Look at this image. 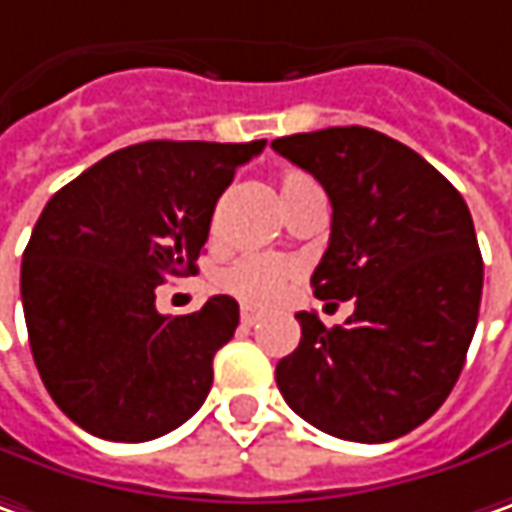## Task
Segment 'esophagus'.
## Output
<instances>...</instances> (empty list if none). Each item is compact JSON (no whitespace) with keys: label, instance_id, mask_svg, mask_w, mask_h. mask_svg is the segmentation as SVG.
I'll list each match as a JSON object with an SVG mask.
<instances>
[{"label":"esophagus","instance_id":"esophagus-1","mask_svg":"<svg viewBox=\"0 0 512 512\" xmlns=\"http://www.w3.org/2000/svg\"><path fill=\"white\" fill-rule=\"evenodd\" d=\"M257 321H260V312H255L252 306H243V309H240V323H243V326H255Z\"/></svg>","mask_w":512,"mask_h":512}]
</instances>
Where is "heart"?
<instances>
[{
	"label": "heart",
	"mask_w": 512,
	"mask_h": 512,
	"mask_svg": "<svg viewBox=\"0 0 512 512\" xmlns=\"http://www.w3.org/2000/svg\"><path fill=\"white\" fill-rule=\"evenodd\" d=\"M303 183H309L306 174H286L280 180V194L298 189ZM295 272L298 269L292 263L278 260V257L246 255L234 260L229 269H223L220 289L249 306H272L275 300H280L286 283L295 278Z\"/></svg>",
	"instance_id": "1"
}]
</instances>
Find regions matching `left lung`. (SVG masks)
I'll use <instances>...</instances> for the list:
<instances>
[{"mask_svg":"<svg viewBox=\"0 0 512 512\" xmlns=\"http://www.w3.org/2000/svg\"><path fill=\"white\" fill-rule=\"evenodd\" d=\"M272 148L332 203L315 298L355 300L344 326L295 315L300 344L278 361V389L335 438H401L447 401L476 332L484 263L470 209L421 154L372 128L292 134Z\"/></svg>","mask_w":512,"mask_h":512,"instance_id":"obj_1","label":"left lung"}]
</instances>
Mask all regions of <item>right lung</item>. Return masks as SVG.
<instances>
[{
	"instance_id": "right-lung-1",
	"label": "right lung",
	"mask_w": 512,
	"mask_h": 512,
	"mask_svg": "<svg viewBox=\"0 0 512 512\" xmlns=\"http://www.w3.org/2000/svg\"><path fill=\"white\" fill-rule=\"evenodd\" d=\"M252 143L128 145L56 191L22 255V309L34 364L56 407L105 441H151L203 407L214 352L237 300L160 315L157 286L194 272L220 194Z\"/></svg>"
}]
</instances>
